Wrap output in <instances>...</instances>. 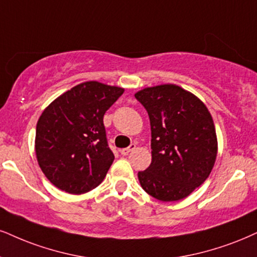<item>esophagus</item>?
Segmentation results:
<instances>
[{"label":"esophagus","instance_id":"esophagus-1","mask_svg":"<svg viewBox=\"0 0 257 257\" xmlns=\"http://www.w3.org/2000/svg\"><path fill=\"white\" fill-rule=\"evenodd\" d=\"M135 149H136V144H131L128 148L121 149V150H120V154L123 155V156H126V155H128L132 150H135Z\"/></svg>","mask_w":257,"mask_h":257}]
</instances>
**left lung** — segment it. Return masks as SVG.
<instances>
[{"label": "left lung", "mask_w": 257, "mask_h": 257, "mask_svg": "<svg viewBox=\"0 0 257 257\" xmlns=\"http://www.w3.org/2000/svg\"><path fill=\"white\" fill-rule=\"evenodd\" d=\"M151 126V164L138 173L141 186L161 201L188 196L211 174L217 157L216 128L207 107L175 84L135 94Z\"/></svg>", "instance_id": "left-lung-1"}]
</instances>
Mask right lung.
Instances as JSON below:
<instances>
[{
  "mask_svg": "<svg viewBox=\"0 0 257 257\" xmlns=\"http://www.w3.org/2000/svg\"><path fill=\"white\" fill-rule=\"evenodd\" d=\"M122 93V88L114 85L84 82L41 113L36 131L37 160L57 188L82 194L103 181L114 161L103 115Z\"/></svg>",
  "mask_w": 257,
  "mask_h": 257,
  "instance_id": "add662e5",
  "label": "right lung"
}]
</instances>
